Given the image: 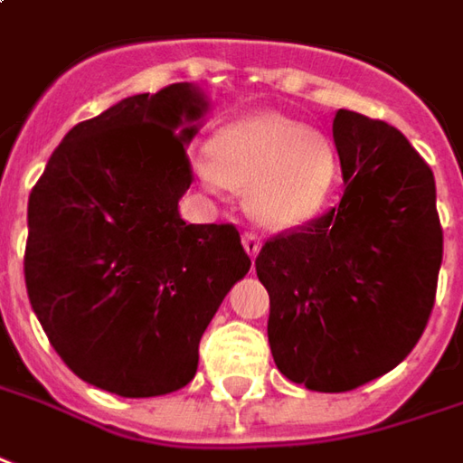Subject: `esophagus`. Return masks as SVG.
<instances>
[{
    "mask_svg": "<svg viewBox=\"0 0 463 463\" xmlns=\"http://www.w3.org/2000/svg\"><path fill=\"white\" fill-rule=\"evenodd\" d=\"M241 244H244V252L250 254V257H257V254H260V250H262V241H260V237H257L254 232H244Z\"/></svg>",
    "mask_w": 463,
    "mask_h": 463,
    "instance_id": "34e87169",
    "label": "esophagus"
}]
</instances>
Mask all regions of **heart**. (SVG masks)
I'll return each instance as SVG.
<instances>
[{
	"label": "heart",
	"instance_id": "obj_1",
	"mask_svg": "<svg viewBox=\"0 0 463 463\" xmlns=\"http://www.w3.org/2000/svg\"><path fill=\"white\" fill-rule=\"evenodd\" d=\"M198 181L213 194L229 185L250 191V209L262 224L285 229L316 216L331 194L336 163L318 132L280 114H254L229 124L213 155H195Z\"/></svg>",
	"mask_w": 463,
	"mask_h": 463
}]
</instances>
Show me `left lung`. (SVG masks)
Segmentation results:
<instances>
[{
    "mask_svg": "<svg viewBox=\"0 0 463 463\" xmlns=\"http://www.w3.org/2000/svg\"><path fill=\"white\" fill-rule=\"evenodd\" d=\"M334 142L339 206L265 241L254 260L269 293L272 359L316 392L354 390L411 354L443 260L433 170L405 135L339 109Z\"/></svg>",
    "mask_w": 463,
    "mask_h": 463,
    "instance_id": "left-lung-1",
    "label": "left lung"
}]
</instances>
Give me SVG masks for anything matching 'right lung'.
Returning a JSON list of instances; mask_svg holds the SVG:
<instances>
[{
	"mask_svg": "<svg viewBox=\"0 0 463 463\" xmlns=\"http://www.w3.org/2000/svg\"><path fill=\"white\" fill-rule=\"evenodd\" d=\"M209 107L195 83L127 96L65 135L30 194V306L73 374L122 398L194 380L198 341L252 265L234 226L178 211Z\"/></svg>",
	"mask_w": 463,
	"mask_h": 463,
	"instance_id": "1",
	"label": "right lung"
}]
</instances>
